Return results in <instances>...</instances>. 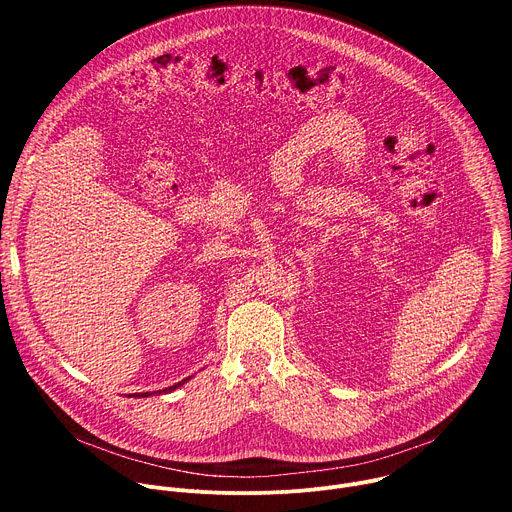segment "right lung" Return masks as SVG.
I'll return each mask as SVG.
<instances>
[{"mask_svg": "<svg viewBox=\"0 0 512 512\" xmlns=\"http://www.w3.org/2000/svg\"><path fill=\"white\" fill-rule=\"evenodd\" d=\"M190 379V377H188ZM188 379H184V381H180V383H176V385H172V387H166L164 391H154V393H172V391H176L178 387H182ZM152 393H133V397H150Z\"/></svg>", "mask_w": 512, "mask_h": 512, "instance_id": "1", "label": "right lung"}]
</instances>
